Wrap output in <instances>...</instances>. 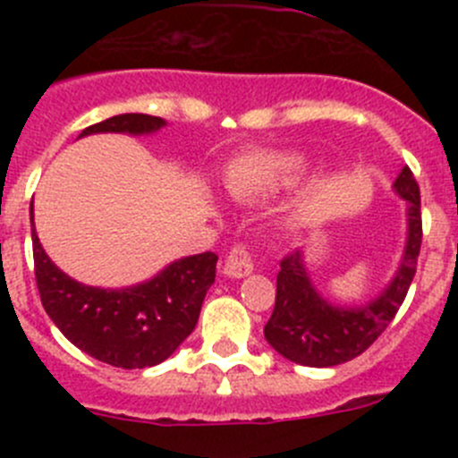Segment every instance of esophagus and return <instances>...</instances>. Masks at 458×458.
Returning <instances> with one entry per match:
<instances>
[{
    "mask_svg": "<svg viewBox=\"0 0 458 458\" xmlns=\"http://www.w3.org/2000/svg\"><path fill=\"white\" fill-rule=\"evenodd\" d=\"M252 272V259L246 246H234L230 250V255L225 257L224 267H221V275L230 276V279H243Z\"/></svg>",
    "mask_w": 458,
    "mask_h": 458,
    "instance_id": "1",
    "label": "esophagus"
}]
</instances>
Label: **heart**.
I'll return each instance as SVG.
<instances>
[{
    "label": "heart",
    "instance_id": "obj_1",
    "mask_svg": "<svg viewBox=\"0 0 458 458\" xmlns=\"http://www.w3.org/2000/svg\"><path fill=\"white\" fill-rule=\"evenodd\" d=\"M303 161L290 155H243L225 168V191L242 201H255L297 182Z\"/></svg>",
    "mask_w": 458,
    "mask_h": 458
}]
</instances>
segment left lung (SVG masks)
<instances>
[{"label": "left lung", "mask_w": 458, "mask_h": 458, "mask_svg": "<svg viewBox=\"0 0 458 458\" xmlns=\"http://www.w3.org/2000/svg\"><path fill=\"white\" fill-rule=\"evenodd\" d=\"M392 188L408 203V237L394 276L372 301L339 306L321 297L308 275L301 250L281 261L275 310L263 327L266 341L281 357L308 368L339 366L366 352L399 312L421 250V195L408 165L401 170Z\"/></svg>", "instance_id": "obj_1"}]
</instances>
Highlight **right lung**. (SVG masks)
Returning <instances> with one entry per match:
<instances>
[{"label":"right lung","instance_id":"obj_1","mask_svg":"<svg viewBox=\"0 0 458 458\" xmlns=\"http://www.w3.org/2000/svg\"><path fill=\"white\" fill-rule=\"evenodd\" d=\"M165 119L152 114H114L88 126L80 137L97 132L152 135ZM32 257L41 306L62 335L81 352L114 368L157 366L165 361L195 330L203 297L215 284V252L182 257L152 279L128 288H95L59 270L37 237L30 203Z\"/></svg>","mask_w":458,"mask_h":458}]
</instances>
